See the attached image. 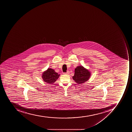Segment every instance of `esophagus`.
Instances as JSON below:
<instances>
[{"label":"esophagus","instance_id":"1","mask_svg":"<svg viewBox=\"0 0 132 132\" xmlns=\"http://www.w3.org/2000/svg\"><path fill=\"white\" fill-rule=\"evenodd\" d=\"M63 74H65V75H68L69 74V72L67 71V73H63Z\"/></svg>","mask_w":132,"mask_h":132}]
</instances>
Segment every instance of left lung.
I'll use <instances>...</instances> for the list:
<instances>
[{
	"label": "left lung",
	"instance_id": "left-lung-1",
	"mask_svg": "<svg viewBox=\"0 0 132 132\" xmlns=\"http://www.w3.org/2000/svg\"><path fill=\"white\" fill-rule=\"evenodd\" d=\"M91 73L88 70L82 65H79L75 69V74L73 76V80L79 85L87 82L90 77Z\"/></svg>",
	"mask_w": 132,
	"mask_h": 132
}]
</instances>
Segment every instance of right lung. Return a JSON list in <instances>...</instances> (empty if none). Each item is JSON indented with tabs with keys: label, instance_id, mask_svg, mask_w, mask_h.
I'll use <instances>...</instances> for the list:
<instances>
[{
	"label": "right lung",
	"instance_id": "add662e5",
	"mask_svg": "<svg viewBox=\"0 0 132 132\" xmlns=\"http://www.w3.org/2000/svg\"><path fill=\"white\" fill-rule=\"evenodd\" d=\"M60 76V75L56 73L54 70L48 68L43 73L42 77L44 81L48 84H52L56 81Z\"/></svg>",
	"mask_w": 132,
	"mask_h": 132
}]
</instances>
